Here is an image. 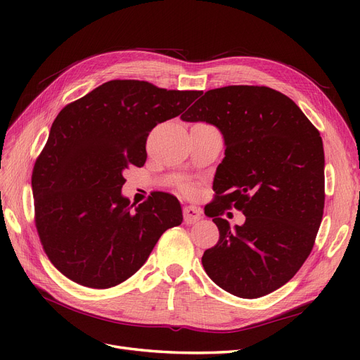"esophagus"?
Returning <instances> with one entry per match:
<instances>
[{"mask_svg": "<svg viewBox=\"0 0 360 360\" xmlns=\"http://www.w3.org/2000/svg\"><path fill=\"white\" fill-rule=\"evenodd\" d=\"M201 209L197 205H186L183 209V217H184V222L186 224H193L201 219Z\"/></svg>", "mask_w": 360, "mask_h": 360, "instance_id": "esophagus-1", "label": "esophagus"}]
</instances>
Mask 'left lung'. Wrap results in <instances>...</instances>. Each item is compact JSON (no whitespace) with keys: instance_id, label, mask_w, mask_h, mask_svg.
Instances as JSON below:
<instances>
[{"instance_id":"8db88e82","label":"left lung","mask_w":360,"mask_h":360,"mask_svg":"<svg viewBox=\"0 0 360 360\" xmlns=\"http://www.w3.org/2000/svg\"><path fill=\"white\" fill-rule=\"evenodd\" d=\"M221 130L225 158L216 169L217 201L205 207L219 242L202 255L222 290L257 299L297 274L311 254L324 209L320 132L290 97L269 86L228 85L205 91L181 115ZM233 205L247 219L231 229L220 214Z\"/></svg>"}]
</instances>
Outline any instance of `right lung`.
<instances>
[{
    "instance_id": "obj_1",
    "label": "right lung",
    "mask_w": 360,
    "mask_h": 360,
    "mask_svg": "<svg viewBox=\"0 0 360 360\" xmlns=\"http://www.w3.org/2000/svg\"><path fill=\"white\" fill-rule=\"evenodd\" d=\"M201 91L115 79L64 106L32 169L36 226L64 276L90 288L122 284L168 228L183 221L176 197L151 193L135 207L123 172L143 167L151 129L180 115Z\"/></svg>"
}]
</instances>
